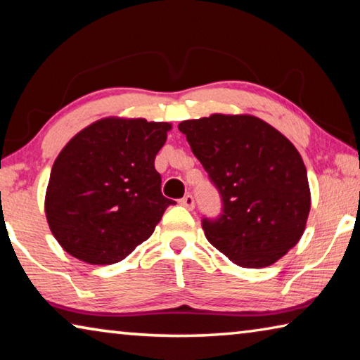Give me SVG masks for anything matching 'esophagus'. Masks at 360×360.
<instances>
[{
	"label": "esophagus",
	"mask_w": 360,
	"mask_h": 360,
	"mask_svg": "<svg viewBox=\"0 0 360 360\" xmlns=\"http://www.w3.org/2000/svg\"><path fill=\"white\" fill-rule=\"evenodd\" d=\"M181 205L186 206L187 210H193V208H195V200H193L192 195H191V193L184 195V197L181 198Z\"/></svg>",
	"instance_id": "1"
}]
</instances>
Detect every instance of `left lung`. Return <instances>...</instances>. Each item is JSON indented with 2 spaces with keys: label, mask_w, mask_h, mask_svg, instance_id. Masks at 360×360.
I'll list each match as a JSON object with an SVG mask.
<instances>
[{
  "label": "left lung",
  "mask_w": 360,
  "mask_h": 360,
  "mask_svg": "<svg viewBox=\"0 0 360 360\" xmlns=\"http://www.w3.org/2000/svg\"><path fill=\"white\" fill-rule=\"evenodd\" d=\"M178 129L221 195V214L202 219L206 238L240 266L275 264L302 238L311 206L294 144L254 115L212 114Z\"/></svg>",
  "instance_id": "obj_1"
}]
</instances>
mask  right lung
<instances>
[{
	"label": "right lung",
	"mask_w": 360,
	"mask_h": 360,
	"mask_svg": "<svg viewBox=\"0 0 360 360\" xmlns=\"http://www.w3.org/2000/svg\"><path fill=\"white\" fill-rule=\"evenodd\" d=\"M167 122L103 119L79 131L53 162L46 217L66 252L92 265L124 260L174 202L154 167Z\"/></svg>",
	"instance_id": "1"
}]
</instances>
